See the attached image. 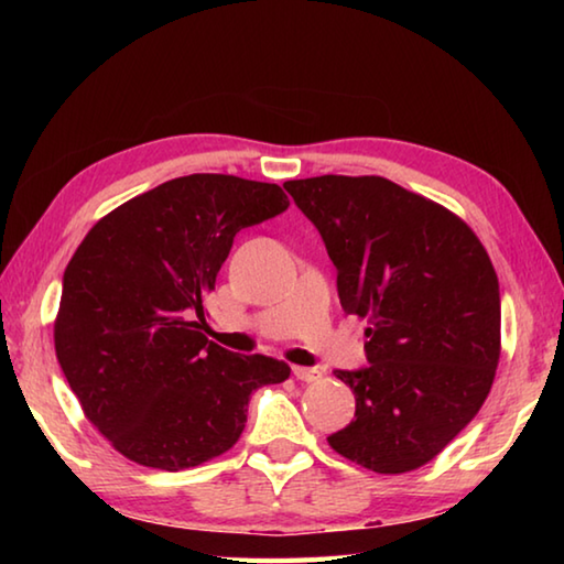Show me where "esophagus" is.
<instances>
[{"mask_svg":"<svg viewBox=\"0 0 564 564\" xmlns=\"http://www.w3.org/2000/svg\"><path fill=\"white\" fill-rule=\"evenodd\" d=\"M293 376L303 380V383H313V380L321 378L318 368H305V366H293Z\"/></svg>","mask_w":564,"mask_h":564,"instance_id":"1","label":"esophagus"}]
</instances>
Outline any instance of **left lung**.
Segmentation results:
<instances>
[{
  "label": "left lung",
  "mask_w": 564,
  "mask_h": 564,
  "mask_svg": "<svg viewBox=\"0 0 564 564\" xmlns=\"http://www.w3.org/2000/svg\"><path fill=\"white\" fill-rule=\"evenodd\" d=\"M336 265L346 313L368 318L366 368L336 370L356 415L328 435L373 473L425 465L477 415L500 358V283L460 218L383 176L285 181Z\"/></svg>",
  "instance_id": "8db88e82"
}]
</instances>
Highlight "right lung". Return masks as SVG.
<instances>
[{
	"label": "right lung",
	"mask_w": 564,
	"mask_h": 564,
	"mask_svg": "<svg viewBox=\"0 0 564 564\" xmlns=\"http://www.w3.org/2000/svg\"><path fill=\"white\" fill-rule=\"evenodd\" d=\"M289 208L279 184L191 174L131 198L91 228L62 279L56 358L84 413L129 460L184 470L226 453L256 388L289 362L204 336L234 238Z\"/></svg>",
	"instance_id": "1"
}]
</instances>
